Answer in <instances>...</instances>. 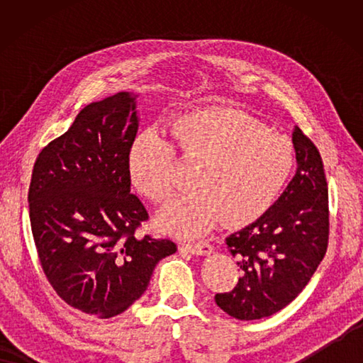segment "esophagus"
I'll return each instance as SVG.
<instances>
[{"instance_id": "1", "label": "esophagus", "mask_w": 363, "mask_h": 363, "mask_svg": "<svg viewBox=\"0 0 363 363\" xmlns=\"http://www.w3.org/2000/svg\"><path fill=\"white\" fill-rule=\"evenodd\" d=\"M184 250H187L191 254H196V256H209L212 252V246L206 242H198V243H187L182 245Z\"/></svg>"}]
</instances>
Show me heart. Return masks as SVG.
Masks as SVG:
<instances>
[{
  "label": "heart",
  "instance_id": "obj_1",
  "mask_svg": "<svg viewBox=\"0 0 363 363\" xmlns=\"http://www.w3.org/2000/svg\"><path fill=\"white\" fill-rule=\"evenodd\" d=\"M168 133L143 130L129 151L134 186L151 201L165 199L174 187L176 150L198 162L196 190L168 201L159 225L182 237H199L218 223L242 226L274 204L291 176L295 152L281 135L234 109L184 113L169 121Z\"/></svg>",
  "mask_w": 363,
  "mask_h": 363
}]
</instances>
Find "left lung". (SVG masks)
<instances>
[{
  "instance_id": "8db88e82",
  "label": "left lung",
  "mask_w": 363,
  "mask_h": 363,
  "mask_svg": "<svg viewBox=\"0 0 363 363\" xmlns=\"http://www.w3.org/2000/svg\"><path fill=\"white\" fill-rule=\"evenodd\" d=\"M296 173L276 203L251 225L226 237L243 274L217 293L220 309L260 320L290 304L317 272L328 248V182L320 151L298 126L291 133Z\"/></svg>"
}]
</instances>
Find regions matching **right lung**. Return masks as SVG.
Segmentation results:
<instances>
[{
    "label": "right lung",
    "instance_id": "obj_1",
    "mask_svg": "<svg viewBox=\"0 0 363 363\" xmlns=\"http://www.w3.org/2000/svg\"><path fill=\"white\" fill-rule=\"evenodd\" d=\"M137 95L120 91L84 107L42 150L28 194L43 272L68 306L98 318L125 312L148 287L167 238L135 235L148 212L130 194L129 151Z\"/></svg>",
    "mask_w": 363,
    "mask_h": 363
}]
</instances>
